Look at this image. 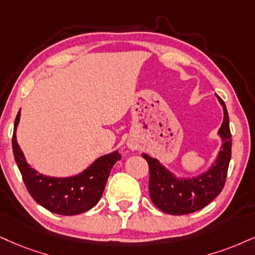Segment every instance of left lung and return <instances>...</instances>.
Wrapping results in <instances>:
<instances>
[{
  "mask_svg": "<svg viewBox=\"0 0 255 255\" xmlns=\"http://www.w3.org/2000/svg\"><path fill=\"white\" fill-rule=\"evenodd\" d=\"M217 98L225 113L222 126L219 129L223 143L216 162L207 172L191 179H179L157 159L148 157L145 153L142 154L149 167V196L153 204L164 213L185 215L201 210L216 198L225 186L232 155V134L226 104L220 96Z\"/></svg>",
  "mask_w": 255,
  "mask_h": 255,
  "instance_id": "obj_1",
  "label": "left lung"
}]
</instances>
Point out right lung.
I'll use <instances>...</instances> for the list:
<instances>
[{
    "label": "right lung",
    "instance_id": "1",
    "mask_svg": "<svg viewBox=\"0 0 255 255\" xmlns=\"http://www.w3.org/2000/svg\"><path fill=\"white\" fill-rule=\"evenodd\" d=\"M20 110L14 122L13 153L23 183L36 203L53 214L72 216L85 213L97 204L102 197L110 171L121 155L118 151L98 158L84 172L75 177L53 178L40 174L26 162L16 141V127Z\"/></svg>",
    "mask_w": 255,
    "mask_h": 255
}]
</instances>
